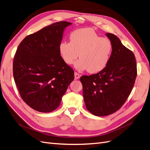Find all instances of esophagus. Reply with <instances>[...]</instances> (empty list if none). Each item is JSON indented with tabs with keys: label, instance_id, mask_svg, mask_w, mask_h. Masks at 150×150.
Wrapping results in <instances>:
<instances>
[{
	"label": "esophagus",
	"instance_id": "obj_1",
	"mask_svg": "<svg viewBox=\"0 0 150 150\" xmlns=\"http://www.w3.org/2000/svg\"><path fill=\"white\" fill-rule=\"evenodd\" d=\"M80 77H81V74L77 73V72H75V73H74V78H75V79H79Z\"/></svg>",
	"mask_w": 150,
	"mask_h": 150
}]
</instances>
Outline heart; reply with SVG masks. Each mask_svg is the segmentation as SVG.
<instances>
[{
	"mask_svg": "<svg viewBox=\"0 0 150 150\" xmlns=\"http://www.w3.org/2000/svg\"><path fill=\"white\" fill-rule=\"evenodd\" d=\"M70 42L62 41L59 45V54L68 65L75 64L77 70H87L95 73L107 66L112 52V44L109 39L101 38L93 29L84 28L72 31Z\"/></svg>",
	"mask_w": 150,
	"mask_h": 150,
	"instance_id": "heart-1",
	"label": "heart"
}]
</instances>
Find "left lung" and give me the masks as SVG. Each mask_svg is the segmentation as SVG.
I'll return each instance as SVG.
<instances>
[{
  "label": "left lung",
  "instance_id": "1",
  "mask_svg": "<svg viewBox=\"0 0 150 150\" xmlns=\"http://www.w3.org/2000/svg\"><path fill=\"white\" fill-rule=\"evenodd\" d=\"M106 35L112 44L107 66L98 73L80 78L86 107L96 116L108 115L118 110L130 95L137 76L133 52L116 35Z\"/></svg>",
  "mask_w": 150,
  "mask_h": 150
}]
</instances>
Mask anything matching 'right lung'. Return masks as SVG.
Returning a JSON list of instances; mask_svg holds the SVG:
<instances>
[{
	"instance_id": "add662e5",
	"label": "right lung",
	"mask_w": 150,
	"mask_h": 150,
	"mask_svg": "<svg viewBox=\"0 0 150 150\" xmlns=\"http://www.w3.org/2000/svg\"><path fill=\"white\" fill-rule=\"evenodd\" d=\"M60 21L27 36L16 52L13 76L19 94L34 110L54 111L74 79L72 69L64 62L59 51L66 28Z\"/></svg>"
}]
</instances>
